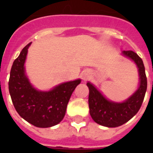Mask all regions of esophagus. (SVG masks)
Wrapping results in <instances>:
<instances>
[{
    "label": "esophagus",
    "instance_id": "34e87169",
    "mask_svg": "<svg viewBox=\"0 0 153 153\" xmlns=\"http://www.w3.org/2000/svg\"><path fill=\"white\" fill-rule=\"evenodd\" d=\"M81 77L82 79H83V81H86L87 79H89V78L91 77V74H90V72L86 70V71H83L81 73Z\"/></svg>",
    "mask_w": 153,
    "mask_h": 153
}]
</instances>
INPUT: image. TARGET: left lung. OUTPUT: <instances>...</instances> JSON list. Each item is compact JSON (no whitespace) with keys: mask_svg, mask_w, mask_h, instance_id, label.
<instances>
[{"mask_svg":"<svg viewBox=\"0 0 153 153\" xmlns=\"http://www.w3.org/2000/svg\"><path fill=\"white\" fill-rule=\"evenodd\" d=\"M122 55L134 62L138 69L139 85L137 90L122 102L107 99L95 86L88 82L89 108L91 117L102 126L114 128L122 126L137 114L145 98L147 90V78L142 59L133 51H123Z\"/></svg>","mask_w":153,"mask_h":153,"instance_id":"8db88e82","label":"left lung"}]
</instances>
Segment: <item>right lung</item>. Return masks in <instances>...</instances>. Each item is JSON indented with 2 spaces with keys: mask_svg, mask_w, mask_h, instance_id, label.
Returning a JSON list of instances; mask_svg holds the SVG:
<instances>
[{
  "mask_svg": "<svg viewBox=\"0 0 153 153\" xmlns=\"http://www.w3.org/2000/svg\"><path fill=\"white\" fill-rule=\"evenodd\" d=\"M31 44L22 49L13 62L8 90L13 105L22 118L39 128H48L63 119L70 98L81 79L66 82L48 91L35 88L27 78L25 67Z\"/></svg>",
  "mask_w": 153,
  "mask_h": 153,
  "instance_id": "1",
  "label": "right lung"
}]
</instances>
